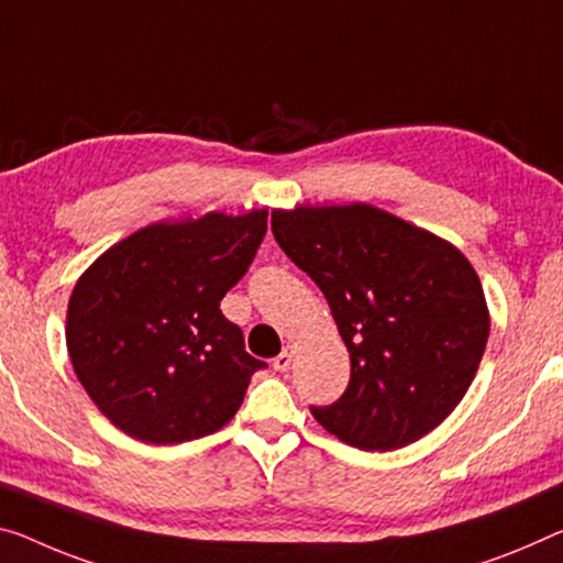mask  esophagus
I'll return each instance as SVG.
<instances>
[{"instance_id":"1","label":"esophagus","mask_w":563,"mask_h":563,"mask_svg":"<svg viewBox=\"0 0 563 563\" xmlns=\"http://www.w3.org/2000/svg\"><path fill=\"white\" fill-rule=\"evenodd\" d=\"M291 360H294V350L287 347L282 354H276V357H274V369L276 372H287L291 367Z\"/></svg>"}]
</instances>
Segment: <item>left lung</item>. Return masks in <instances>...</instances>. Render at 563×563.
<instances>
[{
  "label": "left lung",
  "instance_id": "obj_1",
  "mask_svg": "<svg viewBox=\"0 0 563 563\" xmlns=\"http://www.w3.org/2000/svg\"><path fill=\"white\" fill-rule=\"evenodd\" d=\"M276 244L327 297L352 372L340 400L311 408L360 451H395L438 428L468 393L490 314L451 241L377 206L272 211Z\"/></svg>",
  "mask_w": 563,
  "mask_h": 563
}]
</instances>
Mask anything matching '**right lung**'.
Wrapping results in <instances>:
<instances>
[{"mask_svg": "<svg viewBox=\"0 0 563 563\" xmlns=\"http://www.w3.org/2000/svg\"><path fill=\"white\" fill-rule=\"evenodd\" d=\"M264 209L158 221L77 279L65 340L77 379L125 435L173 445L221 430L264 367L221 299L266 233Z\"/></svg>", "mask_w": 563, "mask_h": 563, "instance_id": "right-lung-1", "label": "right lung"}]
</instances>
